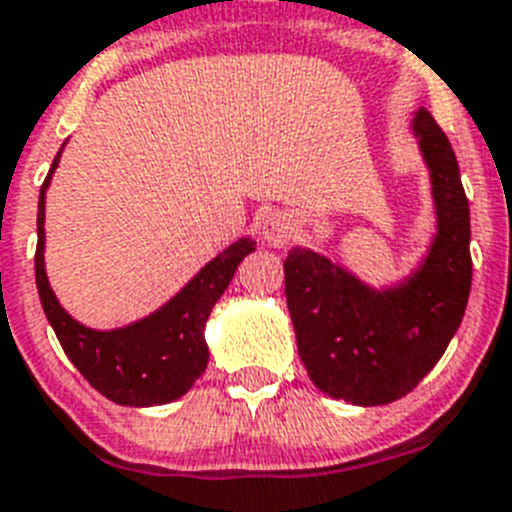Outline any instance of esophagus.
<instances>
[{"mask_svg": "<svg viewBox=\"0 0 512 512\" xmlns=\"http://www.w3.org/2000/svg\"><path fill=\"white\" fill-rule=\"evenodd\" d=\"M296 219L286 211H270L265 219H262V239L273 247H286L293 237H296Z\"/></svg>", "mask_w": 512, "mask_h": 512, "instance_id": "1", "label": "esophagus"}]
</instances>
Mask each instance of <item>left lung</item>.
<instances>
[{"label": "left lung", "instance_id": "1", "mask_svg": "<svg viewBox=\"0 0 512 512\" xmlns=\"http://www.w3.org/2000/svg\"><path fill=\"white\" fill-rule=\"evenodd\" d=\"M412 131L433 182L438 231L407 281L366 286L324 255L288 252L286 301L309 379L335 399L376 407L410 394L441 361L471 291L469 201L451 141L428 110Z\"/></svg>", "mask_w": 512, "mask_h": 512}]
</instances>
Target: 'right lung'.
Wrapping results in <instances>:
<instances>
[{
	"instance_id": "obj_1",
	"label": "right lung",
	"mask_w": 512,
	"mask_h": 512,
	"mask_svg": "<svg viewBox=\"0 0 512 512\" xmlns=\"http://www.w3.org/2000/svg\"><path fill=\"white\" fill-rule=\"evenodd\" d=\"M64 149V146H61ZM61 151L53 159L38 198V247H35V286L43 311L69 361L79 368L102 397L126 407H154L182 397L208 366V314L231 283L237 265L255 250L250 237L237 239L213 257L188 286L162 309L118 330H90L66 314L53 296L46 275V190Z\"/></svg>"
}]
</instances>
